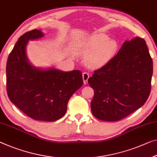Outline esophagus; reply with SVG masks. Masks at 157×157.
<instances>
[{
  "mask_svg": "<svg viewBox=\"0 0 157 157\" xmlns=\"http://www.w3.org/2000/svg\"><path fill=\"white\" fill-rule=\"evenodd\" d=\"M89 77H90V75H89L88 73H87V72H84V73H83V79L84 84H86L88 83Z\"/></svg>",
  "mask_w": 157,
  "mask_h": 157,
  "instance_id": "1",
  "label": "esophagus"
}]
</instances>
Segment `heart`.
Returning <instances> with one entry per match:
<instances>
[{"label":"heart","mask_w":157,"mask_h":157,"mask_svg":"<svg viewBox=\"0 0 157 157\" xmlns=\"http://www.w3.org/2000/svg\"><path fill=\"white\" fill-rule=\"evenodd\" d=\"M81 47L87 52L85 62L91 68H97L107 63L117 52L118 43L115 40H108L105 33L93 35L82 40Z\"/></svg>","instance_id":"obj_1"}]
</instances>
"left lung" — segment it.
I'll return each mask as SVG.
<instances>
[{
  "mask_svg": "<svg viewBox=\"0 0 157 157\" xmlns=\"http://www.w3.org/2000/svg\"><path fill=\"white\" fill-rule=\"evenodd\" d=\"M152 73L145 40L136 37L125 41L117 55L88 78L94 90L90 105L94 117L117 121L138 109L150 94Z\"/></svg>",
  "mask_w": 157,
  "mask_h": 157,
  "instance_id": "left-lung-1",
  "label": "left lung"
}]
</instances>
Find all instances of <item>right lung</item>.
<instances>
[{"label":"right lung","mask_w":157,"mask_h":157,"mask_svg":"<svg viewBox=\"0 0 157 157\" xmlns=\"http://www.w3.org/2000/svg\"><path fill=\"white\" fill-rule=\"evenodd\" d=\"M43 36L33 29L21 36L6 64V88L10 100L31 119L55 121L65 114L71 95L83 84L79 70H42L31 65L26 55L29 40Z\"/></svg>","instance_id":"obj_1"}]
</instances>
